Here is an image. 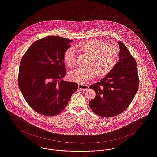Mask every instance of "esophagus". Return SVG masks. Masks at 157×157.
Listing matches in <instances>:
<instances>
[{
  "label": "esophagus",
  "instance_id": "1",
  "mask_svg": "<svg viewBox=\"0 0 157 157\" xmlns=\"http://www.w3.org/2000/svg\"><path fill=\"white\" fill-rule=\"evenodd\" d=\"M79 89H81L82 90H86L89 89V86L88 85H83V84H79L78 85Z\"/></svg>",
  "mask_w": 157,
  "mask_h": 157
}]
</instances>
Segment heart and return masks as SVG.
<instances>
[{
    "label": "heart",
    "instance_id": "b5f03b06",
    "mask_svg": "<svg viewBox=\"0 0 157 157\" xmlns=\"http://www.w3.org/2000/svg\"><path fill=\"white\" fill-rule=\"evenodd\" d=\"M77 47L82 54L88 56L86 64L87 67L69 72L68 78L73 81L85 83L96 74L99 76L106 75L114 68L119 59L118 47L114 44H107L103 40H88L80 43ZM63 58L69 68L75 66V53L72 48L65 51Z\"/></svg>",
    "mask_w": 157,
    "mask_h": 157
}]
</instances>
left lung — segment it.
<instances>
[{
	"instance_id": "left-lung-1",
	"label": "left lung",
	"mask_w": 157,
	"mask_h": 157,
	"mask_svg": "<svg viewBox=\"0 0 157 157\" xmlns=\"http://www.w3.org/2000/svg\"><path fill=\"white\" fill-rule=\"evenodd\" d=\"M119 61L100 82L89 88L96 97L89 102L91 110L103 117H112L126 110L138 90L139 78L137 63L121 41L119 42Z\"/></svg>"
}]
</instances>
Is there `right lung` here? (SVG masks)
Masks as SVG:
<instances>
[{
    "instance_id": "right-lung-1",
    "label": "right lung",
    "mask_w": 157,
    "mask_h": 157,
    "mask_svg": "<svg viewBox=\"0 0 157 157\" xmlns=\"http://www.w3.org/2000/svg\"><path fill=\"white\" fill-rule=\"evenodd\" d=\"M72 40L48 36L36 41L20 63L18 85L25 99L34 111L45 116L61 113L78 89L75 82L63 81V54Z\"/></svg>"
}]
</instances>
